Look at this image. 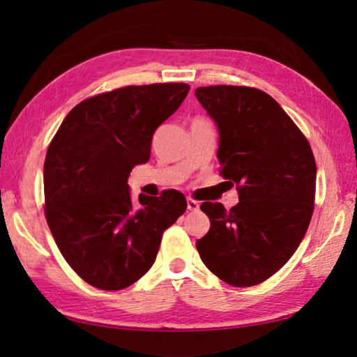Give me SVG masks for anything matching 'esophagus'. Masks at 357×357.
Wrapping results in <instances>:
<instances>
[{
	"mask_svg": "<svg viewBox=\"0 0 357 357\" xmlns=\"http://www.w3.org/2000/svg\"><path fill=\"white\" fill-rule=\"evenodd\" d=\"M187 210H190V211L199 210V202L192 199V198H187Z\"/></svg>",
	"mask_w": 357,
	"mask_h": 357,
	"instance_id": "obj_1",
	"label": "esophagus"
}]
</instances>
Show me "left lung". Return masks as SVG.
Here are the masks:
<instances>
[{"label":"left lung","mask_w":357,"mask_h":357,"mask_svg":"<svg viewBox=\"0 0 357 357\" xmlns=\"http://www.w3.org/2000/svg\"><path fill=\"white\" fill-rule=\"evenodd\" d=\"M219 133L218 159L239 202H204L210 230L196 241L206 267L234 287L275 275L304 239L313 215L312 147L284 109L262 90L239 86L195 92Z\"/></svg>","instance_id":"obj_1"}]
</instances>
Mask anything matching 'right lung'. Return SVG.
I'll use <instances>...</instances> for the list:
<instances>
[{"instance_id": "obj_1", "label": "right lung", "mask_w": 357, "mask_h": 357, "mask_svg": "<svg viewBox=\"0 0 357 357\" xmlns=\"http://www.w3.org/2000/svg\"><path fill=\"white\" fill-rule=\"evenodd\" d=\"M184 82L128 86L79 102L44 161L45 219L59 252L101 290H121L153 265L162 233L184 213L178 190L130 198L127 179L150 159L156 128L179 109Z\"/></svg>"}]
</instances>
